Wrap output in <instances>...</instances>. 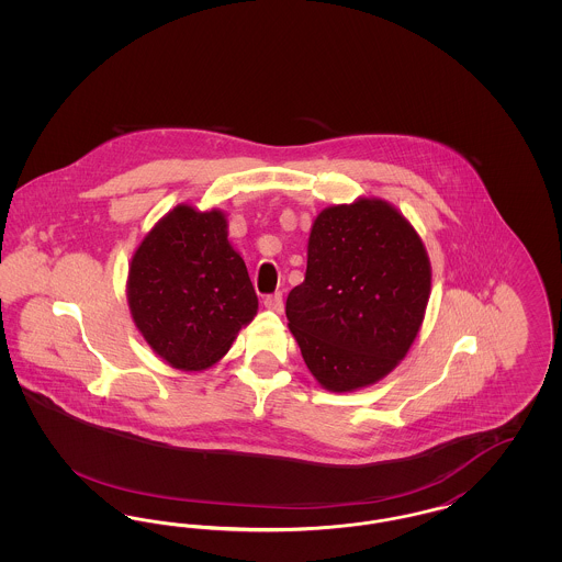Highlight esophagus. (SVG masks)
I'll list each match as a JSON object with an SVG mask.
<instances>
[{"instance_id":"34e87169","label":"esophagus","mask_w":562,"mask_h":562,"mask_svg":"<svg viewBox=\"0 0 562 562\" xmlns=\"http://www.w3.org/2000/svg\"><path fill=\"white\" fill-rule=\"evenodd\" d=\"M266 307L271 310V312H276V314H282V310H284V301H282V294H269L266 296Z\"/></svg>"}]
</instances>
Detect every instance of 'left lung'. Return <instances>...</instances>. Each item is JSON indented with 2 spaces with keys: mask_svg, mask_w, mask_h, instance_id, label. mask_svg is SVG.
Wrapping results in <instances>:
<instances>
[{
  "mask_svg": "<svg viewBox=\"0 0 562 562\" xmlns=\"http://www.w3.org/2000/svg\"><path fill=\"white\" fill-rule=\"evenodd\" d=\"M428 250L390 202L362 195L312 223L305 280L286 299L301 356L324 390L346 394L392 373L426 318Z\"/></svg>",
  "mask_w": 562,
  "mask_h": 562,
  "instance_id": "obj_1",
  "label": "left lung"
}]
</instances>
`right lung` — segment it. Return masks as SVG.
<instances>
[{
    "label": "right lung",
    "instance_id": "1",
    "mask_svg": "<svg viewBox=\"0 0 562 562\" xmlns=\"http://www.w3.org/2000/svg\"><path fill=\"white\" fill-rule=\"evenodd\" d=\"M227 234L223 211L179 204L134 250L126 280L131 316L172 369H211L257 316L259 299Z\"/></svg>",
    "mask_w": 562,
    "mask_h": 562
}]
</instances>
